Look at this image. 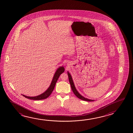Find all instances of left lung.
<instances>
[{"mask_svg":"<svg viewBox=\"0 0 133 133\" xmlns=\"http://www.w3.org/2000/svg\"><path fill=\"white\" fill-rule=\"evenodd\" d=\"M68 77H69V82H70V84L71 86V88L72 89V91L73 92L74 94L76 96V97H77L78 98L82 100L85 101H88V102H92V101H94V100H91V99H89L87 98H85L84 96H82L79 93L78 91L76 90V88L75 87V86L74 85V82L73 81L72 79V76H71V75L70 74V73L69 71H68Z\"/></svg>","mask_w":133,"mask_h":133,"instance_id":"1","label":"left lung"}]
</instances>
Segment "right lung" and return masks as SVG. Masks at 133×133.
<instances>
[{"label":"right lung","mask_w":133,"mask_h":133,"mask_svg":"<svg viewBox=\"0 0 133 133\" xmlns=\"http://www.w3.org/2000/svg\"><path fill=\"white\" fill-rule=\"evenodd\" d=\"M64 70L65 69L63 66L60 67L57 69L53 77L52 80L51 81V83H50V86L48 88V89H47L43 93L36 96H28L24 95H22V96H24L25 98L30 99L31 100H40L45 99L46 98H48L52 92L53 89H54L55 86L56 84L57 81L59 78V76H60L61 74H62L64 71Z\"/></svg>","instance_id":"1"}]
</instances>
